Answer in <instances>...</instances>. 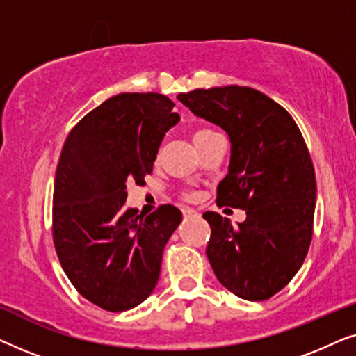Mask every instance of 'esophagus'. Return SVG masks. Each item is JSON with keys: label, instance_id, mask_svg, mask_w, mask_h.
Returning <instances> with one entry per match:
<instances>
[{"label": "esophagus", "instance_id": "obj_1", "mask_svg": "<svg viewBox=\"0 0 356 356\" xmlns=\"http://www.w3.org/2000/svg\"><path fill=\"white\" fill-rule=\"evenodd\" d=\"M183 216H184V217H194V216H197V212L194 211V209L184 207V209H183Z\"/></svg>", "mask_w": 356, "mask_h": 356}]
</instances>
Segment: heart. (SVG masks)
<instances>
[{"mask_svg":"<svg viewBox=\"0 0 356 356\" xmlns=\"http://www.w3.org/2000/svg\"><path fill=\"white\" fill-rule=\"evenodd\" d=\"M213 136H217V133L212 129H197L193 136V140H194V144L199 145V144L206 143V140H209L211 138H213Z\"/></svg>","mask_w":356,"mask_h":356,"instance_id":"heart-1","label":"heart"}]
</instances>
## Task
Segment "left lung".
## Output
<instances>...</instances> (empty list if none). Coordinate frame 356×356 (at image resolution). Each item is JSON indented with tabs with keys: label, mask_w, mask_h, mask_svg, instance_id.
I'll return each mask as SVG.
<instances>
[{
	"label": "left lung",
	"mask_w": 356,
	"mask_h": 356,
	"mask_svg": "<svg viewBox=\"0 0 356 356\" xmlns=\"http://www.w3.org/2000/svg\"><path fill=\"white\" fill-rule=\"evenodd\" d=\"M178 100L228 134L217 206L246 211L238 227L217 212L202 216L213 274L243 300H269L300 270L313 238L316 177L303 136L284 106L251 87L196 89Z\"/></svg>",
	"instance_id": "left-lung-1"
}]
</instances>
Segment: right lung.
<instances>
[{
    "label": "right lung",
    "mask_w": 356,
    "mask_h": 356,
    "mask_svg": "<svg viewBox=\"0 0 356 356\" xmlns=\"http://www.w3.org/2000/svg\"><path fill=\"white\" fill-rule=\"evenodd\" d=\"M168 97L118 94L89 111L63 145L53 191V243L74 289L102 309L143 303L157 285L163 248L181 212L163 204L126 209L128 184H144L165 133L179 121Z\"/></svg>",
    "instance_id": "add662e5"
}]
</instances>
